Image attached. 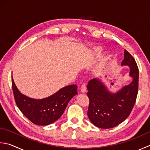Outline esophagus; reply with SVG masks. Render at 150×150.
Masks as SVG:
<instances>
[{
  "mask_svg": "<svg viewBox=\"0 0 150 150\" xmlns=\"http://www.w3.org/2000/svg\"><path fill=\"white\" fill-rule=\"evenodd\" d=\"M86 84H82V86H81V92H83V93H84V92H86Z\"/></svg>",
  "mask_w": 150,
  "mask_h": 150,
  "instance_id": "obj_1",
  "label": "esophagus"
}]
</instances>
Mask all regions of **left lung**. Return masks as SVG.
<instances>
[{"label": "left lung", "instance_id": "8db88e82", "mask_svg": "<svg viewBox=\"0 0 150 150\" xmlns=\"http://www.w3.org/2000/svg\"><path fill=\"white\" fill-rule=\"evenodd\" d=\"M122 65L130 67L133 80L116 93L108 92L101 82L93 79L88 82L87 96L89 98L88 116L92 124L101 129L116 127L129 116L136 102L139 90V67L134 58L124 50Z\"/></svg>", "mask_w": 150, "mask_h": 150}]
</instances>
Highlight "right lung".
Listing matches in <instances>:
<instances>
[{
  "label": "right lung",
  "mask_w": 150,
  "mask_h": 150,
  "mask_svg": "<svg viewBox=\"0 0 150 150\" xmlns=\"http://www.w3.org/2000/svg\"><path fill=\"white\" fill-rule=\"evenodd\" d=\"M15 101L24 115L38 125H47L60 118L73 96L77 94V86L69 85L63 88L54 95L43 99H34L21 93L11 78Z\"/></svg>",
  "instance_id": "obj_1"
}]
</instances>
